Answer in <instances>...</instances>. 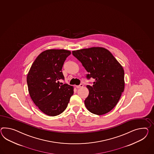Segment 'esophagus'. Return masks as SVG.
Listing matches in <instances>:
<instances>
[{
	"label": "esophagus",
	"mask_w": 154,
	"mask_h": 154,
	"mask_svg": "<svg viewBox=\"0 0 154 154\" xmlns=\"http://www.w3.org/2000/svg\"><path fill=\"white\" fill-rule=\"evenodd\" d=\"M83 84H80L79 86H76L75 87H76L77 88H82V87H83Z\"/></svg>",
	"instance_id": "34e87169"
}]
</instances>
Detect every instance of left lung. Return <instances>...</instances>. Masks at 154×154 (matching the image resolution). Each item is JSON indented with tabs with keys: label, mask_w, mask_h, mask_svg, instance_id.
<instances>
[{
	"label": "left lung",
	"mask_w": 154,
	"mask_h": 154,
	"mask_svg": "<svg viewBox=\"0 0 154 154\" xmlns=\"http://www.w3.org/2000/svg\"><path fill=\"white\" fill-rule=\"evenodd\" d=\"M88 72L87 79H95L92 86L87 85L89 94L85 100L87 109L102 115L112 110L125 88L124 70L109 50L92 47L72 51Z\"/></svg>",
	"instance_id": "8db88e82"
}]
</instances>
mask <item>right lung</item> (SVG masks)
Instances as JSON below:
<instances>
[{
    "instance_id": "right-lung-1",
    "label": "right lung",
    "mask_w": 154,
    "mask_h": 154,
    "mask_svg": "<svg viewBox=\"0 0 154 154\" xmlns=\"http://www.w3.org/2000/svg\"><path fill=\"white\" fill-rule=\"evenodd\" d=\"M65 49H48L42 52L32 64L26 77L28 91L34 104L42 112L55 116L63 112L73 94V87L64 79L62 68L71 54Z\"/></svg>"
}]
</instances>
